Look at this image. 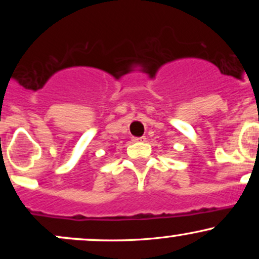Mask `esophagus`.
<instances>
[{"label": "esophagus", "instance_id": "34e87169", "mask_svg": "<svg viewBox=\"0 0 259 259\" xmlns=\"http://www.w3.org/2000/svg\"><path fill=\"white\" fill-rule=\"evenodd\" d=\"M146 140V138L145 136H141V138H133V142H142Z\"/></svg>", "mask_w": 259, "mask_h": 259}]
</instances>
